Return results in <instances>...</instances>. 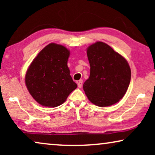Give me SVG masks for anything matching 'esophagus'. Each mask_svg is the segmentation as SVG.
Returning a JSON list of instances; mask_svg holds the SVG:
<instances>
[{
  "instance_id": "esophagus-1",
  "label": "esophagus",
  "mask_w": 155,
  "mask_h": 155,
  "mask_svg": "<svg viewBox=\"0 0 155 155\" xmlns=\"http://www.w3.org/2000/svg\"><path fill=\"white\" fill-rule=\"evenodd\" d=\"M82 80H79V81L78 82V87L79 88H81L82 87Z\"/></svg>"
}]
</instances>
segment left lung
<instances>
[{
  "instance_id": "1",
  "label": "left lung",
  "mask_w": 155,
  "mask_h": 155,
  "mask_svg": "<svg viewBox=\"0 0 155 155\" xmlns=\"http://www.w3.org/2000/svg\"><path fill=\"white\" fill-rule=\"evenodd\" d=\"M90 65V78L83 90L89 100L99 107H109L122 99L130 82L128 62L111 46L101 41L87 49Z\"/></svg>"
}]
</instances>
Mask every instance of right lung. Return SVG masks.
I'll list each match as a JSON object with an SVG mask.
<instances>
[{"mask_svg":"<svg viewBox=\"0 0 155 155\" xmlns=\"http://www.w3.org/2000/svg\"><path fill=\"white\" fill-rule=\"evenodd\" d=\"M70 51L60 44H49L39 53L27 69L25 84L34 99L44 107H56L77 88L68 60Z\"/></svg>","mask_w":155,"mask_h":155,"instance_id":"add662e5","label":"right lung"}]
</instances>
